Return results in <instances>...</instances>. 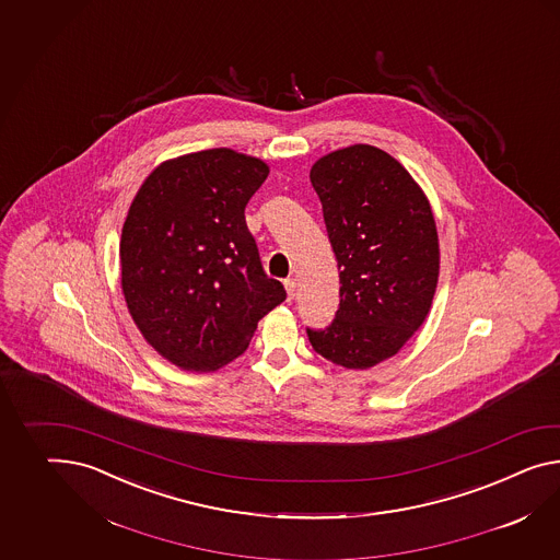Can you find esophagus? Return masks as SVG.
<instances>
[{"label": "esophagus", "mask_w": 560, "mask_h": 560, "mask_svg": "<svg viewBox=\"0 0 560 560\" xmlns=\"http://www.w3.org/2000/svg\"><path fill=\"white\" fill-rule=\"evenodd\" d=\"M284 287H287L288 301H292L296 296V280L294 278H287Z\"/></svg>", "instance_id": "esophagus-1"}]
</instances>
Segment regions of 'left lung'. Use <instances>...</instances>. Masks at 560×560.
I'll use <instances>...</instances> for the list:
<instances>
[{"label":"left lung","mask_w":560,"mask_h":560,"mask_svg":"<svg viewBox=\"0 0 560 560\" xmlns=\"http://www.w3.org/2000/svg\"><path fill=\"white\" fill-rule=\"evenodd\" d=\"M311 183L339 264V311L308 329L316 353L368 370L400 351L431 311L439 237L415 178L384 150L355 144L316 162Z\"/></svg>","instance_id":"1"}]
</instances>
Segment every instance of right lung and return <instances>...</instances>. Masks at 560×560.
Returning a JSON list of instances; mask_svg holds the SVG:
<instances>
[{
  "mask_svg": "<svg viewBox=\"0 0 560 560\" xmlns=\"http://www.w3.org/2000/svg\"><path fill=\"white\" fill-rule=\"evenodd\" d=\"M268 166L230 148L160 164L121 231V288L129 315L162 358L213 372L242 355L258 320L287 301L268 278L245 205Z\"/></svg>",
  "mask_w": 560,
  "mask_h": 560,
  "instance_id": "add662e5",
  "label": "right lung"
}]
</instances>
